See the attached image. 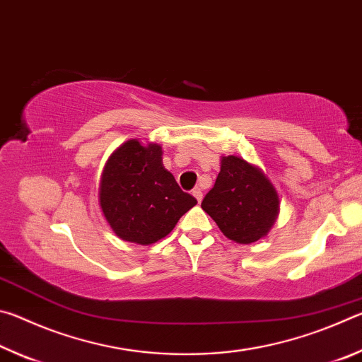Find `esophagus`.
I'll return each mask as SVG.
<instances>
[{"label": "esophagus", "mask_w": 362, "mask_h": 362, "mask_svg": "<svg viewBox=\"0 0 362 362\" xmlns=\"http://www.w3.org/2000/svg\"><path fill=\"white\" fill-rule=\"evenodd\" d=\"M193 196L196 198V201H198V203H201V199H203V192H201V188H194Z\"/></svg>", "instance_id": "1"}]
</instances>
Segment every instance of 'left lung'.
<instances>
[{
    "mask_svg": "<svg viewBox=\"0 0 362 362\" xmlns=\"http://www.w3.org/2000/svg\"><path fill=\"white\" fill-rule=\"evenodd\" d=\"M201 207L226 238L250 244L265 236L276 220V189L252 164L238 156L222 158V168Z\"/></svg>",
    "mask_w": 362,
    "mask_h": 362,
    "instance_id": "8db88e82",
    "label": "left lung"
}]
</instances>
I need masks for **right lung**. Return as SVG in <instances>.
Instances as JSON below:
<instances>
[{
    "mask_svg": "<svg viewBox=\"0 0 362 362\" xmlns=\"http://www.w3.org/2000/svg\"><path fill=\"white\" fill-rule=\"evenodd\" d=\"M161 146L122 144L110 156L100 182V207L121 240L153 244L169 235L196 204L163 166Z\"/></svg>",
    "mask_w": 362,
    "mask_h": 362,
    "instance_id": "obj_1",
    "label": "right lung"
}]
</instances>
